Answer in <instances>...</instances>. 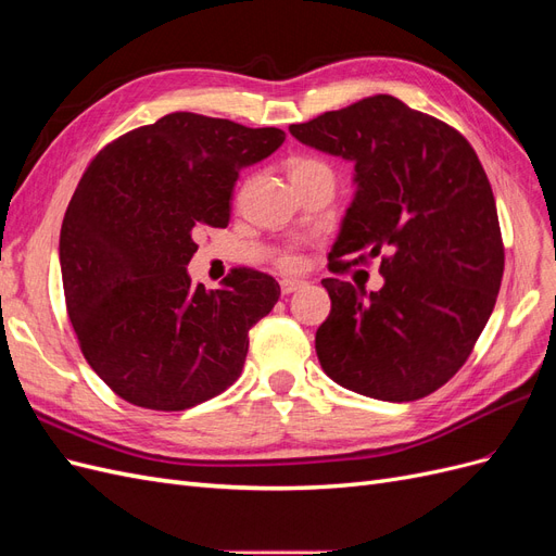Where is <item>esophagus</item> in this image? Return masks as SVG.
<instances>
[{"label": "esophagus", "instance_id": "obj_1", "mask_svg": "<svg viewBox=\"0 0 556 556\" xmlns=\"http://www.w3.org/2000/svg\"><path fill=\"white\" fill-rule=\"evenodd\" d=\"M304 280H296V278H282L280 280V292L282 294H292V292H296V290H301L304 288Z\"/></svg>", "mask_w": 556, "mask_h": 556}]
</instances>
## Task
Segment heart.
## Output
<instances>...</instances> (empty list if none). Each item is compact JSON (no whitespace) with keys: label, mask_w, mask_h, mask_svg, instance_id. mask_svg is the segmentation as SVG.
I'll return each mask as SVG.
<instances>
[{"label":"heart","mask_w":556,"mask_h":556,"mask_svg":"<svg viewBox=\"0 0 556 556\" xmlns=\"http://www.w3.org/2000/svg\"><path fill=\"white\" fill-rule=\"evenodd\" d=\"M301 172H329L327 164H323L319 160H311V157H301V160H294L292 166H290V176L294 174H301ZM282 266L290 268V271H294V268L301 266V260L296 255H285L282 257Z\"/></svg>","instance_id":"b5f03b06"}]
</instances>
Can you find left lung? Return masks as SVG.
Segmentation results:
<instances>
[{
	"label": "left lung",
	"instance_id": "1",
	"mask_svg": "<svg viewBox=\"0 0 556 556\" xmlns=\"http://www.w3.org/2000/svg\"><path fill=\"white\" fill-rule=\"evenodd\" d=\"M304 146L355 164V199L329 271L380 257L384 285L366 292L325 278L331 313L315 333L325 374L380 401L443 387L473 350L503 278L492 185L457 129L392 94L290 125Z\"/></svg>",
	"mask_w": 556,
	"mask_h": 556
}]
</instances>
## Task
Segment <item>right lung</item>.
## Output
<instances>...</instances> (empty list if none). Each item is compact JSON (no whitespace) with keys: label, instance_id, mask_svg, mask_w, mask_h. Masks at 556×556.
I'll list each match as a JSON object with an SVG mask.
<instances>
[{"label":"right lung","instance_id":"right-lung-1","mask_svg":"<svg viewBox=\"0 0 556 556\" xmlns=\"http://www.w3.org/2000/svg\"><path fill=\"white\" fill-rule=\"evenodd\" d=\"M276 127L169 113L99 153L64 213L66 313L92 371L134 406L185 410L237 382L248 331L280 285L233 268L220 290L188 264L201 227L229 225L239 172L282 146Z\"/></svg>","mask_w":556,"mask_h":556}]
</instances>
